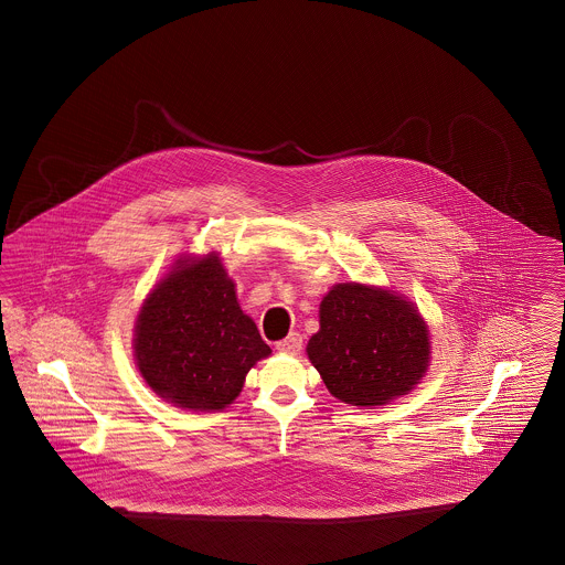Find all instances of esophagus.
<instances>
[{"label": "esophagus", "instance_id": "34e87169", "mask_svg": "<svg viewBox=\"0 0 565 565\" xmlns=\"http://www.w3.org/2000/svg\"><path fill=\"white\" fill-rule=\"evenodd\" d=\"M277 351H281V353H290V355H296L298 351L302 350V337L298 334V332H290L286 339H281L277 345Z\"/></svg>", "mask_w": 565, "mask_h": 565}]
</instances>
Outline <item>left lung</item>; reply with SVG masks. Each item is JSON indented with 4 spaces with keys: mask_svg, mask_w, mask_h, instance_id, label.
I'll list each match as a JSON object with an SVG mask.
<instances>
[{
    "mask_svg": "<svg viewBox=\"0 0 565 565\" xmlns=\"http://www.w3.org/2000/svg\"><path fill=\"white\" fill-rule=\"evenodd\" d=\"M309 360L341 403L376 406L413 390L428 369L430 339L403 296L360 284H339L320 305V332Z\"/></svg>",
    "mask_w": 565,
    "mask_h": 565,
    "instance_id": "8db88e82",
    "label": "left lung"
}]
</instances>
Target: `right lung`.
Instances as JSON below:
<instances>
[{
  "mask_svg": "<svg viewBox=\"0 0 565 565\" xmlns=\"http://www.w3.org/2000/svg\"><path fill=\"white\" fill-rule=\"evenodd\" d=\"M269 353L214 254L171 270L135 326V358L148 385L192 411L233 403L247 371Z\"/></svg>",
  "mask_w": 565,
  "mask_h": 565,
  "instance_id": "add662e5",
  "label": "right lung"
}]
</instances>
